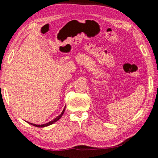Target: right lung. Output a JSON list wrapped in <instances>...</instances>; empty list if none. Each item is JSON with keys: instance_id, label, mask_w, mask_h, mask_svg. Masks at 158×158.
<instances>
[{"instance_id": "right-lung-1", "label": "right lung", "mask_w": 158, "mask_h": 158, "mask_svg": "<svg viewBox=\"0 0 158 158\" xmlns=\"http://www.w3.org/2000/svg\"><path fill=\"white\" fill-rule=\"evenodd\" d=\"M65 108H66V106H65L64 108L63 109V111H62V113H61L59 114V116H57V117H56L55 118H54V119H53V120H52V121H49V123H45V124H43V125H35V124L31 123H30V122H27V123H29V124H30V125H33V126L36 127H45L49 126V125H52V124H53V123H56L57 121L59 120V119H60V118L62 117V116H63V113H64V112Z\"/></svg>"}]
</instances>
